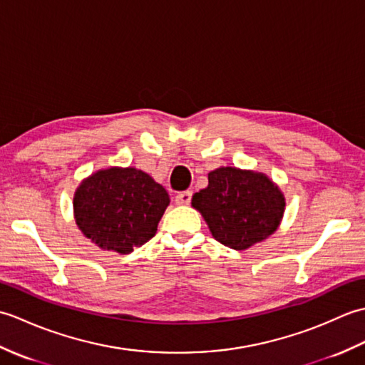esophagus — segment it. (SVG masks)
I'll use <instances>...</instances> for the list:
<instances>
[{"label": "esophagus", "mask_w": 365, "mask_h": 365, "mask_svg": "<svg viewBox=\"0 0 365 365\" xmlns=\"http://www.w3.org/2000/svg\"><path fill=\"white\" fill-rule=\"evenodd\" d=\"M175 201H176V205H180V206L189 205L190 201H192V192L190 190H184V192L176 193Z\"/></svg>", "instance_id": "obj_1"}]
</instances>
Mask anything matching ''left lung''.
Here are the masks:
<instances>
[{
	"label": "left lung",
	"instance_id": "1",
	"mask_svg": "<svg viewBox=\"0 0 365 365\" xmlns=\"http://www.w3.org/2000/svg\"><path fill=\"white\" fill-rule=\"evenodd\" d=\"M207 180V187L193 195L192 206L205 217L215 240L247 250L277 231L286 203L265 175L222 167Z\"/></svg>",
	"mask_w": 365,
	"mask_h": 365
}]
</instances>
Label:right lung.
Returning a JSON list of instances; mask_svg holds the SVG:
<instances>
[{"instance_id":"add662e5","label":"right lung","mask_w":365,"mask_h":365,"mask_svg":"<svg viewBox=\"0 0 365 365\" xmlns=\"http://www.w3.org/2000/svg\"><path fill=\"white\" fill-rule=\"evenodd\" d=\"M168 203L167 190L133 167L100 170L81 182L73 198L76 225L84 236L120 255L155 237Z\"/></svg>"}]
</instances>
